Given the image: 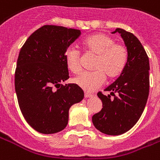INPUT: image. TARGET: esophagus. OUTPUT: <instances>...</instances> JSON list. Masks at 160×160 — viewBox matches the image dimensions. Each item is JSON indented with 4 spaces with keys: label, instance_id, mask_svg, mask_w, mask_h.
<instances>
[{
    "label": "esophagus",
    "instance_id": "34e87169",
    "mask_svg": "<svg viewBox=\"0 0 160 160\" xmlns=\"http://www.w3.org/2000/svg\"><path fill=\"white\" fill-rule=\"evenodd\" d=\"M92 95H91V94H89V93H87V92H85V98H91V97H92Z\"/></svg>",
    "mask_w": 160,
    "mask_h": 160
}]
</instances>
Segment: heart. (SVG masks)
<instances>
[{"mask_svg":"<svg viewBox=\"0 0 160 160\" xmlns=\"http://www.w3.org/2000/svg\"><path fill=\"white\" fill-rule=\"evenodd\" d=\"M87 53L96 55L94 71L85 72L74 79V82L84 91L91 92L99 88L106 78L113 80L122 73L128 62V51L122 44L116 43L112 37L106 33L91 34L81 42ZM68 69L74 74L80 73V53L75 48H69L64 53Z\"/></svg>","mask_w":160,"mask_h":160,"instance_id":"obj_1","label":"heart"}]
</instances>
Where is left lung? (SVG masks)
<instances>
[{"label":"left lung","instance_id":"obj_1","mask_svg":"<svg viewBox=\"0 0 160 160\" xmlns=\"http://www.w3.org/2000/svg\"><path fill=\"white\" fill-rule=\"evenodd\" d=\"M116 32L121 34L127 47L128 62L120 76L105 89L110 95L98 92L103 107L92 117L97 130L113 136L125 133L137 123L149 92V60L142 43L123 29L117 28L112 33ZM111 95L114 98H111Z\"/></svg>","mask_w":160,"mask_h":160}]
</instances>
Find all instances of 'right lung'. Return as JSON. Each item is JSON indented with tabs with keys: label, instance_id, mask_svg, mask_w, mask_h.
I'll return each mask as SVG.
<instances>
[{
	"label": "right lung",
	"instance_id": "1",
	"mask_svg": "<svg viewBox=\"0 0 160 160\" xmlns=\"http://www.w3.org/2000/svg\"><path fill=\"white\" fill-rule=\"evenodd\" d=\"M80 35L77 29L45 25L32 33L21 48L16 94L25 120L40 133L65 128L70 107L84 98L76 84H61L69 78L64 53Z\"/></svg>",
	"mask_w": 160,
	"mask_h": 160
}]
</instances>
